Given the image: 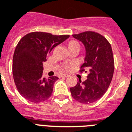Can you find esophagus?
<instances>
[{
	"mask_svg": "<svg viewBox=\"0 0 132 132\" xmlns=\"http://www.w3.org/2000/svg\"><path fill=\"white\" fill-rule=\"evenodd\" d=\"M67 74H65V73H62L61 75V77H67Z\"/></svg>",
	"mask_w": 132,
	"mask_h": 132,
	"instance_id": "34e87169",
	"label": "esophagus"
}]
</instances>
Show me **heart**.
Segmentation results:
<instances>
[{"label":"heart","mask_w":132,"mask_h":132,"mask_svg":"<svg viewBox=\"0 0 132 132\" xmlns=\"http://www.w3.org/2000/svg\"><path fill=\"white\" fill-rule=\"evenodd\" d=\"M73 45H79V44H78V42L72 40V41H71L69 43V46ZM70 67H71V65H70L69 63H65V65H64V68H65V69H69V68H70Z\"/></svg>","instance_id":"heart-1"}]
</instances>
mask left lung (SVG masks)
<instances>
[{"label": "left lung", "instance_id": "obj_1", "mask_svg": "<svg viewBox=\"0 0 132 132\" xmlns=\"http://www.w3.org/2000/svg\"><path fill=\"white\" fill-rule=\"evenodd\" d=\"M72 36L85 47L86 57L80 71L87 72V79L82 82L79 80L76 86L70 88V92L76 101L89 104L101 98L111 83L114 71L112 47L103 36L95 31H87Z\"/></svg>", "mask_w": 132, "mask_h": 132}]
</instances>
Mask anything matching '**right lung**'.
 I'll use <instances>...</instances> for the list:
<instances>
[{
    "label": "right lung",
    "instance_id": "right-lung-1",
    "mask_svg": "<svg viewBox=\"0 0 132 132\" xmlns=\"http://www.w3.org/2000/svg\"><path fill=\"white\" fill-rule=\"evenodd\" d=\"M69 35H53L34 31L24 36L16 45L13 56L12 72L18 92L32 103L46 101L53 92L59 78L43 77V63L55 47Z\"/></svg>",
    "mask_w": 132,
    "mask_h": 132
}]
</instances>
